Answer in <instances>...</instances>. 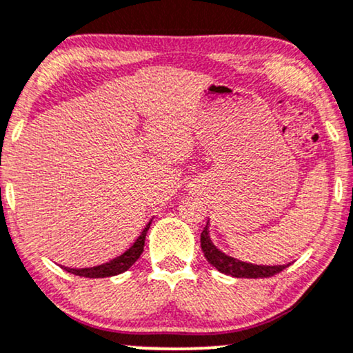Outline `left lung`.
<instances>
[{"label": "left lung", "instance_id": "1", "mask_svg": "<svg viewBox=\"0 0 353 353\" xmlns=\"http://www.w3.org/2000/svg\"><path fill=\"white\" fill-rule=\"evenodd\" d=\"M200 246H202L203 256L208 264H212L221 274L236 276V279H267V276L280 274L290 265H257L228 256L212 243L208 236V223L200 234Z\"/></svg>", "mask_w": 353, "mask_h": 353}]
</instances>
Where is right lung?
<instances>
[{
	"mask_svg": "<svg viewBox=\"0 0 353 353\" xmlns=\"http://www.w3.org/2000/svg\"><path fill=\"white\" fill-rule=\"evenodd\" d=\"M150 225H151V221L145 226L143 231H141V234L138 236L135 243H133L132 246L127 249V251L120 254V256L114 257L112 261L104 262V264L96 265V267H86V269H70V267H65V270L70 272V274H73V275L88 276V279H104V276H114V275L122 274V272L130 269V267L138 261V257L141 256V252H143L145 238H146V233H148V230H150Z\"/></svg>",
	"mask_w": 353,
	"mask_h": 353,
	"instance_id": "right-lung-1",
	"label": "right lung"
}]
</instances>
